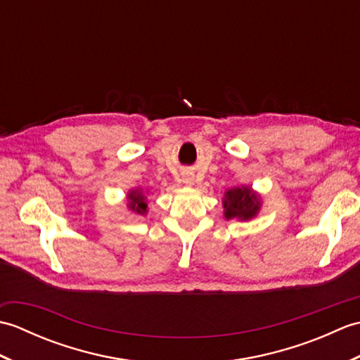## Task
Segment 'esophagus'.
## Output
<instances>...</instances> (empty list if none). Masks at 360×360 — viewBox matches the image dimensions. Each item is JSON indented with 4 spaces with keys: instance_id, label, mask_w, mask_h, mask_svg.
Listing matches in <instances>:
<instances>
[{
    "instance_id": "obj_1",
    "label": "esophagus",
    "mask_w": 360,
    "mask_h": 360,
    "mask_svg": "<svg viewBox=\"0 0 360 360\" xmlns=\"http://www.w3.org/2000/svg\"><path fill=\"white\" fill-rule=\"evenodd\" d=\"M184 182H186V184H188V186H192L193 184V176L192 174H186L184 176Z\"/></svg>"
}]
</instances>
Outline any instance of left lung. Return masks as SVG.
<instances>
[{"mask_svg": "<svg viewBox=\"0 0 360 360\" xmlns=\"http://www.w3.org/2000/svg\"><path fill=\"white\" fill-rule=\"evenodd\" d=\"M258 209V198L255 193L250 192L249 187L232 188L224 196V217L227 219H250L252 217H255Z\"/></svg>", "mask_w": 360, "mask_h": 360, "instance_id": "1", "label": "left lung"}]
</instances>
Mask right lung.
Segmentation results:
<instances>
[{"label":"right lung","mask_w":360,"mask_h":360,"mask_svg":"<svg viewBox=\"0 0 360 360\" xmlns=\"http://www.w3.org/2000/svg\"><path fill=\"white\" fill-rule=\"evenodd\" d=\"M129 209L134 210L139 213V215H143V213H147V202H145V196L142 193H137V192H131L129 193Z\"/></svg>","instance_id":"add662e5"}]
</instances>
